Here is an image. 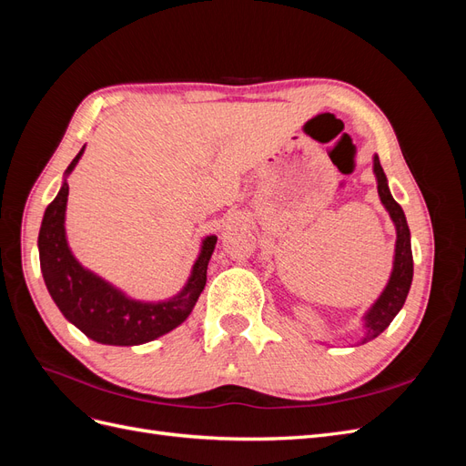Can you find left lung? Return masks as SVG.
I'll use <instances>...</instances> for the list:
<instances>
[{"label": "left lung", "mask_w": 466, "mask_h": 466, "mask_svg": "<svg viewBox=\"0 0 466 466\" xmlns=\"http://www.w3.org/2000/svg\"><path fill=\"white\" fill-rule=\"evenodd\" d=\"M373 173L377 177V190L379 198L387 208L390 219L394 221V228H397V248H394V266L392 274L385 291L380 293V298L375 301V305L370 309L368 315H365V334L361 338V344L373 340L380 332H383L392 319L402 309L408 289L412 284V274H414V262H412V247H410V229H408V223L404 218L402 208L394 202L390 196L387 177L383 173V167L379 163V155L373 157Z\"/></svg>", "instance_id": "left-lung-1"}]
</instances>
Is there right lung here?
<instances>
[{"label":"right lung","mask_w":466,"mask_h":466,"mask_svg":"<svg viewBox=\"0 0 466 466\" xmlns=\"http://www.w3.org/2000/svg\"><path fill=\"white\" fill-rule=\"evenodd\" d=\"M83 149L69 163L66 175L74 171ZM67 192L69 187L64 182L58 196L46 208L38 233L40 270L62 315L91 340L108 346H137L151 342L185 322L206 286L208 262L218 237L209 235L204 238L202 252L192 268L190 279L185 289L173 299L159 303L136 301L126 298L108 281L86 270L72 255L64 228Z\"/></svg>","instance_id":"right-lung-1"}]
</instances>
